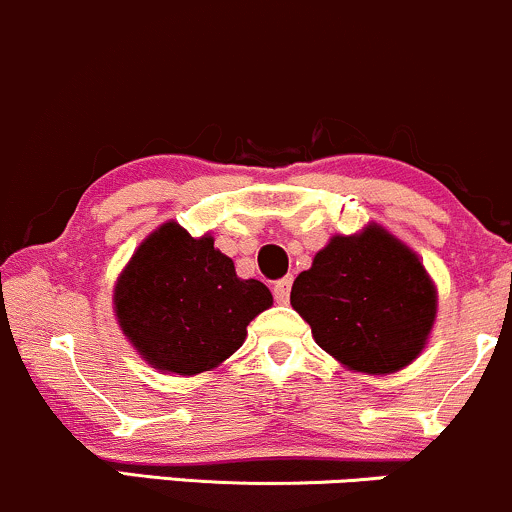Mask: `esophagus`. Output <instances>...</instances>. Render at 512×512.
<instances>
[{
	"instance_id": "obj_1",
	"label": "esophagus",
	"mask_w": 512,
	"mask_h": 512,
	"mask_svg": "<svg viewBox=\"0 0 512 512\" xmlns=\"http://www.w3.org/2000/svg\"><path fill=\"white\" fill-rule=\"evenodd\" d=\"M291 284H293L291 276H286V279L276 281V284H274V298H276V303H281V305L289 303V296H291Z\"/></svg>"
}]
</instances>
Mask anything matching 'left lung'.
<instances>
[{
  "mask_svg": "<svg viewBox=\"0 0 512 512\" xmlns=\"http://www.w3.org/2000/svg\"><path fill=\"white\" fill-rule=\"evenodd\" d=\"M291 305L346 370L390 375L426 349L438 289L421 257L373 221L315 252L293 281Z\"/></svg>",
  "mask_w": 512,
  "mask_h": 512,
  "instance_id": "8db88e82",
  "label": "left lung"
}]
</instances>
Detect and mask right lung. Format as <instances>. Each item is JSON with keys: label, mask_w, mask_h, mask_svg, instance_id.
Here are the masks:
<instances>
[{"label": "right lung", "mask_w": 512, "mask_h": 512, "mask_svg": "<svg viewBox=\"0 0 512 512\" xmlns=\"http://www.w3.org/2000/svg\"><path fill=\"white\" fill-rule=\"evenodd\" d=\"M274 298L257 279H240L214 236H190L166 221L142 240L113 289V313L151 368L199 375L219 368L248 337Z\"/></svg>", "instance_id": "1"}]
</instances>
